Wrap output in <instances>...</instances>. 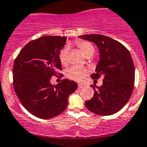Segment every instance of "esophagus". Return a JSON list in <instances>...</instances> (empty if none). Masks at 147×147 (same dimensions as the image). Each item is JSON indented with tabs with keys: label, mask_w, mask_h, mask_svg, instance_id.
I'll list each match as a JSON object with an SVG mask.
<instances>
[{
	"label": "esophagus",
	"mask_w": 147,
	"mask_h": 147,
	"mask_svg": "<svg viewBox=\"0 0 147 147\" xmlns=\"http://www.w3.org/2000/svg\"><path fill=\"white\" fill-rule=\"evenodd\" d=\"M79 88H83V87H84V85H83V84H79Z\"/></svg>",
	"instance_id": "1"
}]
</instances>
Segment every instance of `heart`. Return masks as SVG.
Listing matches in <instances>:
<instances>
[{
    "label": "heart",
    "instance_id": "1",
    "mask_svg": "<svg viewBox=\"0 0 147 147\" xmlns=\"http://www.w3.org/2000/svg\"><path fill=\"white\" fill-rule=\"evenodd\" d=\"M76 45L86 57L92 56L95 52V49L92 44L88 41H77ZM68 52H69L68 47H65L59 53V60L60 63L65 66L68 64ZM88 70L85 68L72 66L67 70L66 76L71 80L76 81V82H82L88 74Z\"/></svg>",
    "mask_w": 147,
    "mask_h": 147
}]
</instances>
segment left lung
I'll use <instances>...</instances> for the list:
<instances>
[{
  "label": "left lung",
  "instance_id": "obj_1",
  "mask_svg": "<svg viewBox=\"0 0 147 147\" xmlns=\"http://www.w3.org/2000/svg\"><path fill=\"white\" fill-rule=\"evenodd\" d=\"M80 38L95 43L100 60L91 75L92 79L103 76V84L94 88V95L85 102L87 109L101 116L118 112L130 99L134 88L135 68L128 49L119 41L100 34L83 35Z\"/></svg>",
  "mask_w": 147,
  "mask_h": 147
}]
</instances>
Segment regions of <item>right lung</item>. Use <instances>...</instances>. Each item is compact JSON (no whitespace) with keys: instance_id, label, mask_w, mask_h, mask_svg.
I'll return each instance as SVG.
<instances>
[{"instance_id":"1","label":"right lung","mask_w":147,"mask_h":147,"mask_svg":"<svg viewBox=\"0 0 147 147\" xmlns=\"http://www.w3.org/2000/svg\"><path fill=\"white\" fill-rule=\"evenodd\" d=\"M64 36H44L28 42L13 66V85L22 105L40 119H50L68 106V98L77 89L74 81L63 79L56 85L51 78L61 71L59 53L66 42Z\"/></svg>"}]
</instances>
